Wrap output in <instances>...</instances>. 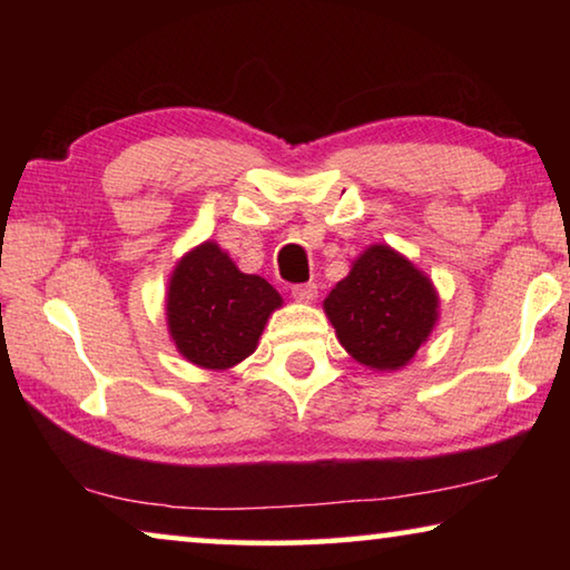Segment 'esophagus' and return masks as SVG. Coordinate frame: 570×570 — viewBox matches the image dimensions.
<instances>
[{"label":"esophagus","mask_w":570,"mask_h":570,"mask_svg":"<svg viewBox=\"0 0 570 570\" xmlns=\"http://www.w3.org/2000/svg\"><path fill=\"white\" fill-rule=\"evenodd\" d=\"M292 296L302 304H312L316 298V284H298L292 288Z\"/></svg>","instance_id":"34e87169"}]
</instances>
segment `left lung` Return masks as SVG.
Wrapping results in <instances>:
<instances>
[{"label":"left lung","mask_w":570,"mask_h":570,"mask_svg":"<svg viewBox=\"0 0 570 570\" xmlns=\"http://www.w3.org/2000/svg\"><path fill=\"white\" fill-rule=\"evenodd\" d=\"M346 354L374 372L407 366L440 320L432 278L387 244L366 246L324 298Z\"/></svg>","instance_id":"left-lung-1"}]
</instances>
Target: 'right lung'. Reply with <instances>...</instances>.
I'll use <instances>...</instances> for the list:
<instances>
[{
	"label": "right lung",
	"mask_w": 570,
	"mask_h": 570,
	"mask_svg": "<svg viewBox=\"0 0 570 570\" xmlns=\"http://www.w3.org/2000/svg\"><path fill=\"white\" fill-rule=\"evenodd\" d=\"M282 294L256 274H244L216 240L193 246L173 266L166 322L178 354L200 370L224 372L256 352Z\"/></svg>",
	"instance_id": "right-lung-1"
}]
</instances>
